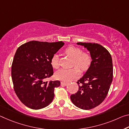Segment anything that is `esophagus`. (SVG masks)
<instances>
[{"label":"esophagus","mask_w":129,"mask_h":129,"mask_svg":"<svg viewBox=\"0 0 129 129\" xmlns=\"http://www.w3.org/2000/svg\"><path fill=\"white\" fill-rule=\"evenodd\" d=\"M61 84L62 85H67L68 84V83L66 82H64V81H62V82L61 83Z\"/></svg>","instance_id":"esophagus-1"}]
</instances>
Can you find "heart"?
<instances>
[{
	"label": "heart",
	"mask_w": 129,
	"mask_h": 129,
	"mask_svg": "<svg viewBox=\"0 0 129 129\" xmlns=\"http://www.w3.org/2000/svg\"><path fill=\"white\" fill-rule=\"evenodd\" d=\"M65 54L73 60V67L71 69H61L55 74L56 77L64 81H71L76 79L80 75V69L82 71H87L92 63V57L87 52H83V50L78 47L71 46L65 49ZM50 64L54 69L59 68L58 56L54 54L50 60Z\"/></svg>",
	"instance_id": "obj_1"
}]
</instances>
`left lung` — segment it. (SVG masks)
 <instances>
[{
    "instance_id": "left-lung-1",
    "label": "left lung",
    "mask_w": 129,
    "mask_h": 129,
    "mask_svg": "<svg viewBox=\"0 0 129 129\" xmlns=\"http://www.w3.org/2000/svg\"><path fill=\"white\" fill-rule=\"evenodd\" d=\"M90 52L92 63L85 75L77 81L79 90L71 96L72 103L83 110L93 109L107 96L113 77L111 56L96 43L78 42Z\"/></svg>"
}]
</instances>
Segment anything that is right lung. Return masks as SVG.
Listing matches in <instances>:
<instances>
[{
	"instance_id": "obj_1",
	"label": "right lung",
	"mask_w": 129,
	"mask_h": 129,
	"mask_svg": "<svg viewBox=\"0 0 129 129\" xmlns=\"http://www.w3.org/2000/svg\"><path fill=\"white\" fill-rule=\"evenodd\" d=\"M64 42L31 41L17 49L11 66L14 89L23 105L34 110L42 109L51 103L59 80L44 81L53 75L52 57Z\"/></svg>"
}]
</instances>
